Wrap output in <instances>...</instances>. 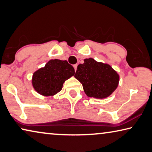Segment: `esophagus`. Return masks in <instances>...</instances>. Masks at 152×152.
I'll list each match as a JSON object with an SVG mask.
<instances>
[{
  "instance_id": "esophagus-1",
  "label": "esophagus",
  "mask_w": 152,
  "mask_h": 152,
  "mask_svg": "<svg viewBox=\"0 0 152 152\" xmlns=\"http://www.w3.org/2000/svg\"><path fill=\"white\" fill-rule=\"evenodd\" d=\"M77 66H78V65L77 64L74 65V69H75V71H76V69H77Z\"/></svg>"
}]
</instances>
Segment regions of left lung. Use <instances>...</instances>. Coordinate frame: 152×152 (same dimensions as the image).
Instances as JSON below:
<instances>
[{
	"label": "left lung",
	"instance_id": "1",
	"mask_svg": "<svg viewBox=\"0 0 152 152\" xmlns=\"http://www.w3.org/2000/svg\"><path fill=\"white\" fill-rule=\"evenodd\" d=\"M79 64L74 77L83 85L88 97L98 99L110 96L117 88L119 76L110 65L85 59Z\"/></svg>",
	"mask_w": 152,
	"mask_h": 152
}]
</instances>
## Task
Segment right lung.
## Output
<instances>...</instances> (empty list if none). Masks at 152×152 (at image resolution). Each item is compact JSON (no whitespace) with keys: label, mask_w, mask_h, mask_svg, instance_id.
I'll return each mask as SVG.
<instances>
[{"label":"right lung","mask_w":152,"mask_h":152,"mask_svg":"<svg viewBox=\"0 0 152 152\" xmlns=\"http://www.w3.org/2000/svg\"><path fill=\"white\" fill-rule=\"evenodd\" d=\"M74 74L73 66L66 60L51 59L34 73L32 85L42 95H54L61 90L64 82Z\"/></svg>","instance_id":"obj_1"}]
</instances>
